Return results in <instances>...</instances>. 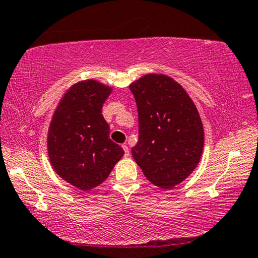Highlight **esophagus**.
Returning <instances> with one entry per match:
<instances>
[{
  "label": "esophagus",
  "instance_id": "esophagus-1",
  "mask_svg": "<svg viewBox=\"0 0 258 258\" xmlns=\"http://www.w3.org/2000/svg\"><path fill=\"white\" fill-rule=\"evenodd\" d=\"M122 148H123V150H124V157H129L130 156V150H129L128 146H126V144H123Z\"/></svg>",
  "mask_w": 258,
  "mask_h": 258
}]
</instances>
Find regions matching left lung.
Listing matches in <instances>:
<instances>
[{
    "label": "left lung",
    "mask_w": 258,
    "mask_h": 258,
    "mask_svg": "<svg viewBox=\"0 0 258 258\" xmlns=\"http://www.w3.org/2000/svg\"><path fill=\"white\" fill-rule=\"evenodd\" d=\"M139 112V141L133 157L155 185L169 189L199 164L203 125L186 91L165 75H146L130 84Z\"/></svg>",
    "instance_id": "1"
}]
</instances>
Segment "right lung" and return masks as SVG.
Here are the masks:
<instances>
[{"label":"right lung","instance_id":"add662e5","mask_svg":"<svg viewBox=\"0 0 258 258\" xmlns=\"http://www.w3.org/2000/svg\"><path fill=\"white\" fill-rule=\"evenodd\" d=\"M111 88L82 81L58 103L48 134V154L54 170L70 184L90 190L108 177L124 150L109 137L102 107Z\"/></svg>","mask_w":258,"mask_h":258}]
</instances>
